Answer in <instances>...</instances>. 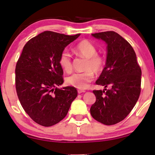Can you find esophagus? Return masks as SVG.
I'll list each match as a JSON object with an SVG mask.
<instances>
[{
	"mask_svg": "<svg viewBox=\"0 0 155 155\" xmlns=\"http://www.w3.org/2000/svg\"><path fill=\"white\" fill-rule=\"evenodd\" d=\"M78 94H81V93L85 92V91L83 90H78Z\"/></svg>",
	"mask_w": 155,
	"mask_h": 155,
	"instance_id": "esophagus-1",
	"label": "esophagus"
}]
</instances>
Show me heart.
<instances>
[{"label":"heart","instance_id":"1","mask_svg":"<svg viewBox=\"0 0 155 155\" xmlns=\"http://www.w3.org/2000/svg\"><path fill=\"white\" fill-rule=\"evenodd\" d=\"M78 56L87 58L83 73H76L66 78L67 83L78 89H86L94 78V73L99 74L105 65L104 58L97 54V48L87 39L82 40L74 48ZM58 63L63 71L71 73L73 69L71 56L66 50L63 51L58 58Z\"/></svg>","mask_w":155,"mask_h":155}]
</instances>
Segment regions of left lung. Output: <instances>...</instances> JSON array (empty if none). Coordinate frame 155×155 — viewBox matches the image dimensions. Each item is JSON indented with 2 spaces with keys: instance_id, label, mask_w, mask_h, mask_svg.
<instances>
[{
  "instance_id": "1",
  "label": "left lung",
  "mask_w": 155,
  "mask_h": 155,
  "mask_svg": "<svg viewBox=\"0 0 155 155\" xmlns=\"http://www.w3.org/2000/svg\"><path fill=\"white\" fill-rule=\"evenodd\" d=\"M107 44V61L96 84L109 90H94L96 101L90 108L93 118L110 126L130 114L140 94L142 72L130 44L113 31L92 34Z\"/></svg>"
}]
</instances>
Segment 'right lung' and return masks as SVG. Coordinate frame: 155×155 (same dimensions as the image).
<instances>
[{
    "label": "right lung",
    "mask_w": 155,
    "mask_h": 155,
    "mask_svg": "<svg viewBox=\"0 0 155 155\" xmlns=\"http://www.w3.org/2000/svg\"><path fill=\"white\" fill-rule=\"evenodd\" d=\"M80 35L45 31L25 44L15 68V87L21 105L31 119L48 127L65 117L78 96L74 87L63 83L58 63L65 48Z\"/></svg>",
    "instance_id": "right-lung-1"
}]
</instances>
